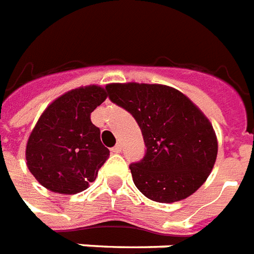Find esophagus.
<instances>
[{"label": "esophagus", "instance_id": "obj_1", "mask_svg": "<svg viewBox=\"0 0 254 254\" xmlns=\"http://www.w3.org/2000/svg\"><path fill=\"white\" fill-rule=\"evenodd\" d=\"M111 152H113V153H121V152H122V145H121V144H117L115 147L111 148Z\"/></svg>", "mask_w": 254, "mask_h": 254}]
</instances>
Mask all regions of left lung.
Returning a JSON list of instances; mask_svg holds the SVG:
<instances>
[{
    "mask_svg": "<svg viewBox=\"0 0 254 254\" xmlns=\"http://www.w3.org/2000/svg\"><path fill=\"white\" fill-rule=\"evenodd\" d=\"M109 98L137 122L145 155L129 165L133 184L160 203L195 192L214 168L218 140L207 117L180 90L160 84H109Z\"/></svg>",
    "mask_w": 254,
    "mask_h": 254,
    "instance_id": "1",
    "label": "left lung"
}]
</instances>
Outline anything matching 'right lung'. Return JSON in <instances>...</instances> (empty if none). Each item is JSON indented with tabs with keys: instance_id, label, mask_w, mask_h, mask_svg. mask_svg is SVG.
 <instances>
[{
	"instance_id": "1",
	"label": "right lung",
	"mask_w": 254,
	"mask_h": 254,
	"mask_svg": "<svg viewBox=\"0 0 254 254\" xmlns=\"http://www.w3.org/2000/svg\"><path fill=\"white\" fill-rule=\"evenodd\" d=\"M107 89L89 85L69 90L40 115L26 145L27 168L36 181L59 194L86 190L110 151L90 121Z\"/></svg>"
}]
</instances>
